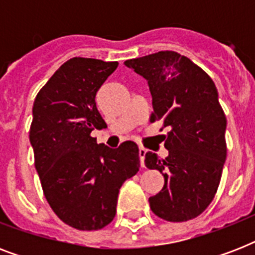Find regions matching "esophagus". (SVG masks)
I'll list each match as a JSON object with an SVG mask.
<instances>
[{"label":"esophagus","instance_id":"obj_1","mask_svg":"<svg viewBox=\"0 0 255 255\" xmlns=\"http://www.w3.org/2000/svg\"><path fill=\"white\" fill-rule=\"evenodd\" d=\"M145 153H147V149L143 147L139 148V157H140V164L141 167H144V159H145Z\"/></svg>","mask_w":255,"mask_h":255}]
</instances>
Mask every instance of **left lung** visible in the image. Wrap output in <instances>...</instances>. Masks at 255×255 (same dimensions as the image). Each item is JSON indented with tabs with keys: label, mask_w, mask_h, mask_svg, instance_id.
I'll use <instances>...</instances> for the list:
<instances>
[{
	"label": "left lung",
	"mask_w": 255,
	"mask_h": 255,
	"mask_svg": "<svg viewBox=\"0 0 255 255\" xmlns=\"http://www.w3.org/2000/svg\"><path fill=\"white\" fill-rule=\"evenodd\" d=\"M124 65L148 82L153 112L151 122L169 127L164 160L153 152L144 163L164 176V186L149 197L152 212L165 221L197 217L217 192L226 160V118L212 78L189 58L159 51Z\"/></svg>",
	"instance_id": "obj_1"
}]
</instances>
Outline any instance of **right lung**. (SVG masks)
<instances>
[{"mask_svg": "<svg viewBox=\"0 0 255 255\" xmlns=\"http://www.w3.org/2000/svg\"><path fill=\"white\" fill-rule=\"evenodd\" d=\"M118 65L71 58L34 100L29 137L42 189L54 213L78 230L102 229L114 220L120 186L140 167L133 141L112 149L91 136L107 127L95 95Z\"/></svg>", "mask_w": 255, "mask_h": 255, "instance_id": "right-lung-1", "label": "right lung"}]
</instances>
